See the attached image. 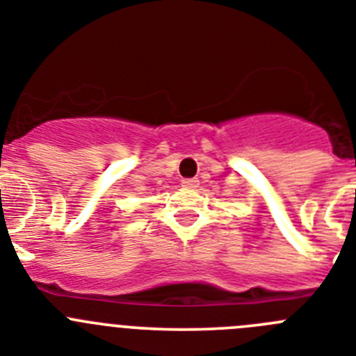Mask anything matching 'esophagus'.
Wrapping results in <instances>:
<instances>
[{"instance_id": "esophagus-1", "label": "esophagus", "mask_w": 356, "mask_h": 356, "mask_svg": "<svg viewBox=\"0 0 356 356\" xmlns=\"http://www.w3.org/2000/svg\"><path fill=\"white\" fill-rule=\"evenodd\" d=\"M181 185L187 188H196L197 185H200V180H197V178H184V180H181Z\"/></svg>"}]
</instances>
